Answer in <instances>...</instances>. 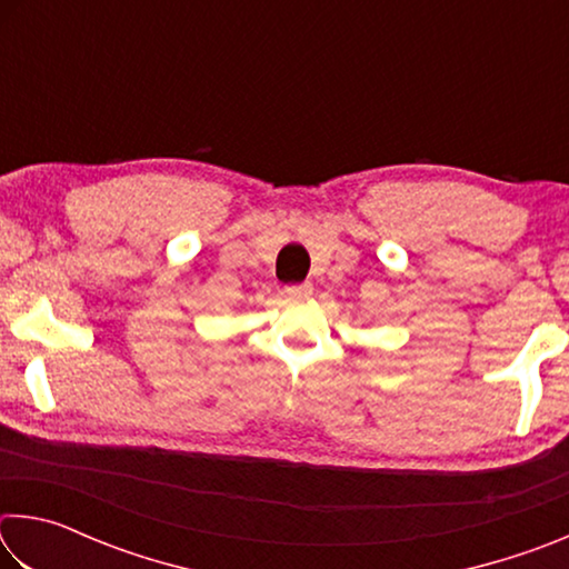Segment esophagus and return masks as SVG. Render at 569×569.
<instances>
[{"label": "esophagus", "instance_id": "esophagus-1", "mask_svg": "<svg viewBox=\"0 0 569 569\" xmlns=\"http://www.w3.org/2000/svg\"><path fill=\"white\" fill-rule=\"evenodd\" d=\"M311 293H313V286L308 283V281L286 286V296H288V298H308Z\"/></svg>", "mask_w": 569, "mask_h": 569}]
</instances>
